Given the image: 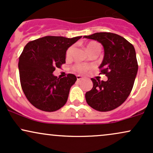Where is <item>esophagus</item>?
<instances>
[{
  "mask_svg": "<svg viewBox=\"0 0 153 153\" xmlns=\"http://www.w3.org/2000/svg\"><path fill=\"white\" fill-rule=\"evenodd\" d=\"M76 77H77V80H82V79H83V77L81 76V75H78Z\"/></svg>",
  "mask_w": 153,
  "mask_h": 153,
  "instance_id": "obj_1",
  "label": "esophagus"
}]
</instances>
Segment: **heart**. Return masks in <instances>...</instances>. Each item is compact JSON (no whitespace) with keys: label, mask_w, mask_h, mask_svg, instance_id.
<instances>
[{"label":"heart","mask_w":153,"mask_h":153,"mask_svg":"<svg viewBox=\"0 0 153 153\" xmlns=\"http://www.w3.org/2000/svg\"><path fill=\"white\" fill-rule=\"evenodd\" d=\"M86 50L87 52L88 53H91L92 52H100L101 50V46L98 42H90L86 46ZM72 51H73V47H71L68 48V50L66 52V57L67 58H69L71 57ZM74 70L75 71L78 72V73H85L88 70V66L84 64H77L75 65L74 67Z\"/></svg>","instance_id":"b5f03b06"}]
</instances>
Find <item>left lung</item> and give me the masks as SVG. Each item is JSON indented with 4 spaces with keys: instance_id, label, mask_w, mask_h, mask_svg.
Segmentation results:
<instances>
[{
    "instance_id": "1",
    "label": "left lung",
    "mask_w": 153,
    "mask_h": 153,
    "mask_svg": "<svg viewBox=\"0 0 153 153\" xmlns=\"http://www.w3.org/2000/svg\"><path fill=\"white\" fill-rule=\"evenodd\" d=\"M84 38L103 45L104 56L99 68L106 81L91 78L94 86L85 94L88 104L99 111H108L122 105L132 89L138 71L134 47L117 34L98 32Z\"/></svg>"
}]
</instances>
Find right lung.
Instances as JSON below:
<instances>
[{"instance_id": "add662e5", "label": "right lung", "mask_w": 153, "mask_h": 153, "mask_svg": "<svg viewBox=\"0 0 153 153\" xmlns=\"http://www.w3.org/2000/svg\"><path fill=\"white\" fill-rule=\"evenodd\" d=\"M82 36H47L29 42L19 57L21 85L26 99L44 111H55L67 102L76 76L57 78L52 74L65 63L66 51Z\"/></svg>"}]
</instances>
